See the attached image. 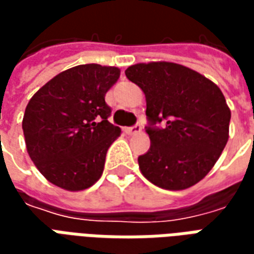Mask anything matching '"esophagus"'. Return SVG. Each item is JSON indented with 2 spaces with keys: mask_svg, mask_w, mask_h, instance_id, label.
I'll return each mask as SVG.
<instances>
[{
  "mask_svg": "<svg viewBox=\"0 0 254 254\" xmlns=\"http://www.w3.org/2000/svg\"><path fill=\"white\" fill-rule=\"evenodd\" d=\"M141 132V125L140 124H136V125H133L130 127H127V133L129 134H136V133Z\"/></svg>",
  "mask_w": 254,
  "mask_h": 254,
  "instance_id": "34e87169",
  "label": "esophagus"
}]
</instances>
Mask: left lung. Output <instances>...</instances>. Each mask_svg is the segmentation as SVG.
<instances>
[{
    "label": "left lung",
    "mask_w": 254,
    "mask_h": 254,
    "mask_svg": "<svg viewBox=\"0 0 254 254\" xmlns=\"http://www.w3.org/2000/svg\"><path fill=\"white\" fill-rule=\"evenodd\" d=\"M125 74L147 100L145 132L151 147L138 156L143 176L167 190L201 181L229 140L231 113L222 91L200 73L174 63L136 64Z\"/></svg>",
    "instance_id": "obj_1"
}]
</instances>
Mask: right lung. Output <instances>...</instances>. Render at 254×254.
Here are the masks:
<instances>
[{"mask_svg": "<svg viewBox=\"0 0 254 254\" xmlns=\"http://www.w3.org/2000/svg\"><path fill=\"white\" fill-rule=\"evenodd\" d=\"M120 69L85 64L64 70L25 107L23 132L28 155L47 181L84 190L103 173L107 149L121 129L109 122L106 92Z\"/></svg>", "mask_w": 254, "mask_h": 254, "instance_id": "obj_1", "label": "right lung"}]
</instances>
